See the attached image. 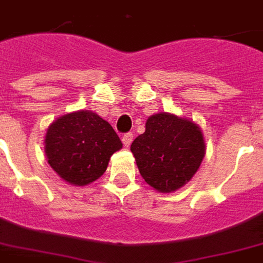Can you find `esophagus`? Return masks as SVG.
Instances as JSON below:
<instances>
[{"label":"esophagus","mask_w":263,"mask_h":263,"mask_svg":"<svg viewBox=\"0 0 263 263\" xmlns=\"http://www.w3.org/2000/svg\"><path fill=\"white\" fill-rule=\"evenodd\" d=\"M132 141H134V134H132V132H128V134H125V135L122 137V143H124V146H131Z\"/></svg>","instance_id":"obj_1"}]
</instances>
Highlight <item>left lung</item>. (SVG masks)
I'll use <instances>...</instances> for the list:
<instances>
[{"label":"left lung","instance_id":"left-lung-1","mask_svg":"<svg viewBox=\"0 0 263 263\" xmlns=\"http://www.w3.org/2000/svg\"><path fill=\"white\" fill-rule=\"evenodd\" d=\"M145 126L131 145L142 178L161 194L180 190L205 157L202 129L192 120L170 112L153 114Z\"/></svg>","mask_w":263,"mask_h":263}]
</instances>
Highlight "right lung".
<instances>
[{"label":"right lung","instance_id":"1","mask_svg":"<svg viewBox=\"0 0 263 263\" xmlns=\"http://www.w3.org/2000/svg\"><path fill=\"white\" fill-rule=\"evenodd\" d=\"M122 143L112 126L90 110L68 112L48 125L44 152L61 180L83 186L106 171L112 153Z\"/></svg>","mask_w":263,"mask_h":263}]
</instances>
